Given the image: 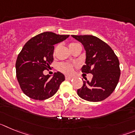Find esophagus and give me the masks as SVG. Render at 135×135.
<instances>
[{
  "label": "esophagus",
  "instance_id": "obj_1",
  "mask_svg": "<svg viewBox=\"0 0 135 135\" xmlns=\"http://www.w3.org/2000/svg\"><path fill=\"white\" fill-rule=\"evenodd\" d=\"M65 79L71 80V79H72V77H71V76H65Z\"/></svg>",
  "mask_w": 135,
  "mask_h": 135
}]
</instances>
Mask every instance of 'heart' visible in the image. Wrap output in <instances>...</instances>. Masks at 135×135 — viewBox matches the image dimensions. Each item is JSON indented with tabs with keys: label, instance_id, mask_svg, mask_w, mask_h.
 Wrapping results in <instances>:
<instances>
[{
	"label": "heart",
	"instance_id": "heart-1",
	"mask_svg": "<svg viewBox=\"0 0 135 135\" xmlns=\"http://www.w3.org/2000/svg\"><path fill=\"white\" fill-rule=\"evenodd\" d=\"M78 45V44L77 43H70V45H69V48H70V49H71L74 48V46H76V45ZM57 47H58V46H57V47L55 49L54 53H55V51H57ZM59 70H60L61 72H63V73H65L66 74L70 75L73 73L74 66L73 65H70V64H61L59 65Z\"/></svg>",
	"mask_w": 135,
	"mask_h": 135
}]
</instances>
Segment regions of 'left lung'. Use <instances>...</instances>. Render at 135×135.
Masks as SVG:
<instances>
[{"instance_id":"obj_1","label":"left lung","mask_w":135,"mask_h":135,"mask_svg":"<svg viewBox=\"0 0 135 135\" xmlns=\"http://www.w3.org/2000/svg\"><path fill=\"white\" fill-rule=\"evenodd\" d=\"M84 46L85 65L82 72L93 74L90 81H83L77 93L86 101H103L114 92L120 76V63L110 46L99 38L92 35H72Z\"/></svg>"}]
</instances>
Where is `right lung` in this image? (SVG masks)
Segmentation results:
<instances>
[{
    "instance_id": "obj_1",
    "label": "right lung",
    "mask_w": 135,
    "mask_h": 135,
    "mask_svg": "<svg viewBox=\"0 0 135 135\" xmlns=\"http://www.w3.org/2000/svg\"><path fill=\"white\" fill-rule=\"evenodd\" d=\"M70 35H59L51 32H42L26 43L17 56L15 68L17 80L23 93L36 100L49 99L57 93L65 80V76L57 71L45 75L53 61L54 45L64 41Z\"/></svg>"
}]
</instances>
